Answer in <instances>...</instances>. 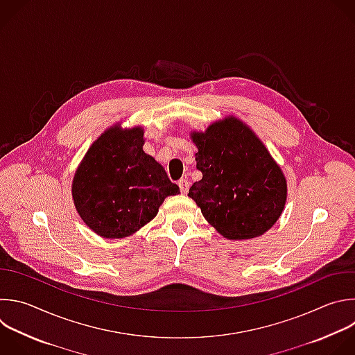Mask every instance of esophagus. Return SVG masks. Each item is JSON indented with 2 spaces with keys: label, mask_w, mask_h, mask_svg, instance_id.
<instances>
[{
  "label": "esophagus",
  "mask_w": 355,
  "mask_h": 355,
  "mask_svg": "<svg viewBox=\"0 0 355 355\" xmlns=\"http://www.w3.org/2000/svg\"><path fill=\"white\" fill-rule=\"evenodd\" d=\"M178 187H180L181 193H187V192L189 191V182H188V180H187V178H181V180L178 181Z\"/></svg>",
  "instance_id": "obj_1"
}]
</instances>
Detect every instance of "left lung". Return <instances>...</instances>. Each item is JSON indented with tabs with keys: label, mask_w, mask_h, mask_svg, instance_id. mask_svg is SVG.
<instances>
[{
	"label": "left lung",
	"mask_w": 355,
	"mask_h": 355,
	"mask_svg": "<svg viewBox=\"0 0 355 355\" xmlns=\"http://www.w3.org/2000/svg\"><path fill=\"white\" fill-rule=\"evenodd\" d=\"M191 138L202 180L193 182L188 196L205 218L228 240L265 234L284 209L287 182L261 139L235 116Z\"/></svg>",
	"instance_id": "obj_1"
}]
</instances>
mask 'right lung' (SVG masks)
Instances as JSON below:
<instances>
[{
	"instance_id": "add662e5",
	"label": "right lung",
	"mask_w": 355,
	"mask_h": 355,
	"mask_svg": "<svg viewBox=\"0 0 355 355\" xmlns=\"http://www.w3.org/2000/svg\"><path fill=\"white\" fill-rule=\"evenodd\" d=\"M144 130L108 128L90 146L72 181L75 207L104 239H124L149 223L170 195L180 193L152 156Z\"/></svg>"
}]
</instances>
